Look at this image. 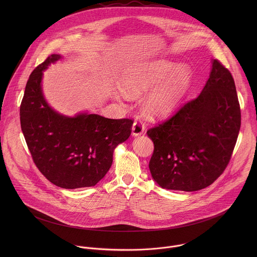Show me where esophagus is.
Segmentation results:
<instances>
[{"mask_svg":"<svg viewBox=\"0 0 257 257\" xmlns=\"http://www.w3.org/2000/svg\"><path fill=\"white\" fill-rule=\"evenodd\" d=\"M145 133V124L141 120H136L133 125V136L138 137Z\"/></svg>","mask_w":257,"mask_h":257,"instance_id":"1","label":"esophagus"}]
</instances>
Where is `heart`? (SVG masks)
Returning <instances> with one entry per match:
<instances>
[{"label":"heart","instance_id":"b5f03b06","mask_svg":"<svg viewBox=\"0 0 257 257\" xmlns=\"http://www.w3.org/2000/svg\"><path fill=\"white\" fill-rule=\"evenodd\" d=\"M168 79L147 99V110L152 115H167L179 105L192 79L188 66L160 59L130 70L120 80L121 92L135 98Z\"/></svg>","mask_w":257,"mask_h":257}]
</instances>
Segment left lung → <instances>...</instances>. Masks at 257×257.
<instances>
[{"mask_svg":"<svg viewBox=\"0 0 257 257\" xmlns=\"http://www.w3.org/2000/svg\"><path fill=\"white\" fill-rule=\"evenodd\" d=\"M240 107L229 70L218 59L201 94L149 128V170L170 190L193 192L214 183L226 168L238 137Z\"/></svg>","mask_w":257,"mask_h":257,"instance_id":"1","label":"left lung"}]
</instances>
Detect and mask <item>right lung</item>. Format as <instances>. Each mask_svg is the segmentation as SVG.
<instances>
[{
  "mask_svg": "<svg viewBox=\"0 0 257 257\" xmlns=\"http://www.w3.org/2000/svg\"><path fill=\"white\" fill-rule=\"evenodd\" d=\"M60 57L51 54L30 75L20 108L22 131L47 180L64 189L95 186L109 171L113 149L130 138L134 120L96 113L68 117L52 110L40 83L42 71Z\"/></svg>",
  "mask_w": 257,
  "mask_h": 257,
  "instance_id": "add662e5",
  "label": "right lung"
}]
</instances>
